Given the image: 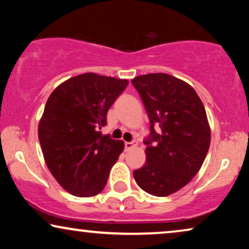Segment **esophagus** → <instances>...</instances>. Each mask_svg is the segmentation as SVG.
I'll use <instances>...</instances> for the list:
<instances>
[{"label":"esophagus","instance_id":"34e87169","mask_svg":"<svg viewBox=\"0 0 249 249\" xmlns=\"http://www.w3.org/2000/svg\"><path fill=\"white\" fill-rule=\"evenodd\" d=\"M136 145H137V144H136L135 142H124V148H125V151H129V149L134 148Z\"/></svg>","mask_w":249,"mask_h":249}]
</instances>
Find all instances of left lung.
Returning <instances> with one entry per match:
<instances>
[{
	"instance_id": "1",
	"label": "left lung",
	"mask_w": 249,
	"mask_h": 249,
	"mask_svg": "<svg viewBox=\"0 0 249 249\" xmlns=\"http://www.w3.org/2000/svg\"><path fill=\"white\" fill-rule=\"evenodd\" d=\"M151 122L146 162L134 178L146 193L165 197L185 187L199 171L211 142L205 107L195 89L168 73L131 80ZM161 128V134L154 126Z\"/></svg>"
}]
</instances>
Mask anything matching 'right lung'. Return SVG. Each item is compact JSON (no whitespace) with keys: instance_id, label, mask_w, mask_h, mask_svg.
Masks as SVG:
<instances>
[{"instance_id":"obj_1","label":"right lung","mask_w":249,"mask_h":249,"mask_svg":"<svg viewBox=\"0 0 249 249\" xmlns=\"http://www.w3.org/2000/svg\"><path fill=\"white\" fill-rule=\"evenodd\" d=\"M127 79L88 72L59 85L50 95L38 124L47 168L63 189L77 197L100 194L124 142L102 135L108 108Z\"/></svg>"}]
</instances>
